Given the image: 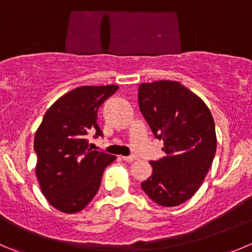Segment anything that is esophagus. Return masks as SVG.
Wrapping results in <instances>:
<instances>
[{
  "mask_svg": "<svg viewBox=\"0 0 252 252\" xmlns=\"http://www.w3.org/2000/svg\"><path fill=\"white\" fill-rule=\"evenodd\" d=\"M124 161H128V163H131V161L137 160V157L135 155H128V157H123Z\"/></svg>",
  "mask_w": 252,
  "mask_h": 252,
  "instance_id": "1",
  "label": "esophagus"
}]
</instances>
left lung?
Listing matches in <instances>:
<instances>
[{
  "instance_id": "left-lung-1",
  "label": "left lung",
  "mask_w": 252,
  "mask_h": 252,
  "mask_svg": "<svg viewBox=\"0 0 252 252\" xmlns=\"http://www.w3.org/2000/svg\"><path fill=\"white\" fill-rule=\"evenodd\" d=\"M139 109L165 157L150 161L153 174L142 189L154 203L176 206L203 184L216 152L215 123L205 103L175 81L142 83Z\"/></svg>"
}]
</instances>
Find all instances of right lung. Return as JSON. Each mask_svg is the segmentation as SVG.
<instances>
[{"mask_svg":"<svg viewBox=\"0 0 252 252\" xmlns=\"http://www.w3.org/2000/svg\"><path fill=\"white\" fill-rule=\"evenodd\" d=\"M117 89L114 84L73 89L53 103L37 129V179L48 203L62 213L83 210L97 194L105 166L115 160L92 150L87 135L103 137L98 108Z\"/></svg>","mask_w":252,"mask_h":252,"instance_id":"right-lung-1","label":"right lung"}]
</instances>
